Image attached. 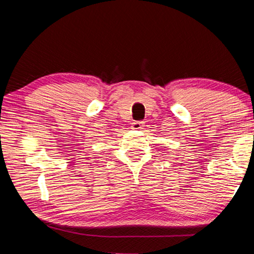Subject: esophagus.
Returning <instances> with one entry per match:
<instances>
[{"label": "esophagus", "instance_id": "1", "mask_svg": "<svg viewBox=\"0 0 254 254\" xmlns=\"http://www.w3.org/2000/svg\"><path fill=\"white\" fill-rule=\"evenodd\" d=\"M143 124H144L143 121H134V122H132L131 127H132L133 130H139V128L143 127Z\"/></svg>", "mask_w": 254, "mask_h": 254}]
</instances>
